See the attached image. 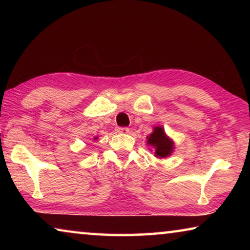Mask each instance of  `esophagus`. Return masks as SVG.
<instances>
[{"label": "esophagus", "mask_w": 250, "mask_h": 250, "mask_svg": "<svg viewBox=\"0 0 250 250\" xmlns=\"http://www.w3.org/2000/svg\"><path fill=\"white\" fill-rule=\"evenodd\" d=\"M117 131L120 133H128L129 128H126V126H119V128H117Z\"/></svg>", "instance_id": "1"}]
</instances>
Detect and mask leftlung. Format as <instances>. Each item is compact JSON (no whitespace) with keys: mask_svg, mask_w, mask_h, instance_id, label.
Returning <instances> with one entry per match:
<instances>
[{"mask_svg":"<svg viewBox=\"0 0 250 250\" xmlns=\"http://www.w3.org/2000/svg\"><path fill=\"white\" fill-rule=\"evenodd\" d=\"M147 145L154 146L155 155L158 158H166L172 153L173 150L172 141L167 137L164 130L160 126L154 128L153 133H151L150 137L147 138Z\"/></svg>","mask_w":250,"mask_h":250,"instance_id":"left-lung-1","label":"left lung"}]
</instances>
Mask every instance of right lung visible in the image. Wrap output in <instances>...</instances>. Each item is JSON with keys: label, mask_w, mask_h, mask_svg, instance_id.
I'll return each instance as SVG.
<instances>
[{"label": "right lung", "mask_w": 250, "mask_h": 250, "mask_svg": "<svg viewBox=\"0 0 250 250\" xmlns=\"http://www.w3.org/2000/svg\"><path fill=\"white\" fill-rule=\"evenodd\" d=\"M95 139H97V138H95Z\"/></svg>", "instance_id": "obj_1"}]
</instances>
